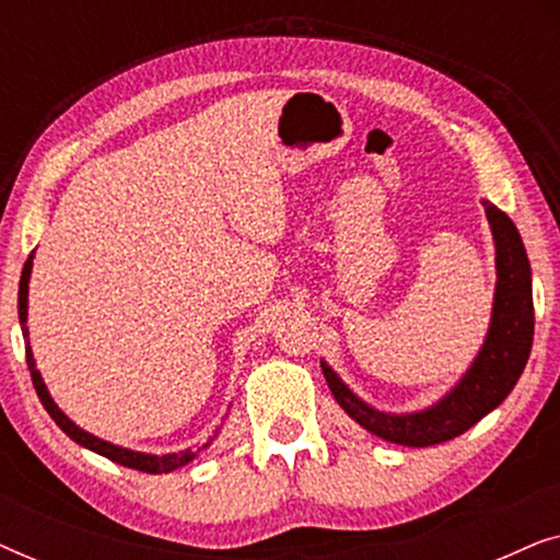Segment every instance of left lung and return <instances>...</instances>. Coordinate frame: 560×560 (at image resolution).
Listing matches in <instances>:
<instances>
[{
    "mask_svg": "<svg viewBox=\"0 0 560 560\" xmlns=\"http://www.w3.org/2000/svg\"><path fill=\"white\" fill-rule=\"evenodd\" d=\"M485 209L497 244V278L500 280H497L492 326H489L485 349L479 351L477 362L458 382L454 393L443 397L435 408L416 412V416H385L351 395L347 385L326 364H320L336 402L359 425L380 439L418 448L456 439L474 423H479L489 410H494L512 393L525 370L535 331L530 262H527L517 226L512 224L508 213L489 201H485Z\"/></svg>",
    "mask_w": 560,
    "mask_h": 560,
    "instance_id": "obj_1",
    "label": "left lung"
}]
</instances>
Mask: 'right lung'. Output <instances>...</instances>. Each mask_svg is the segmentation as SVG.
I'll return each instance as SVG.
<instances>
[{"label":"right lung","instance_id":"1","mask_svg":"<svg viewBox=\"0 0 560 560\" xmlns=\"http://www.w3.org/2000/svg\"><path fill=\"white\" fill-rule=\"evenodd\" d=\"M30 270H33V257L27 259L25 267H22V278H20V293H18V313H20V324H22V334L27 336V280H30ZM25 357H27V370H30V377H33V385H35V393L40 397L43 408L48 410V416L56 420L60 431L66 435H71L75 443H81V446H86L91 451H96V454H102L106 458H112V462H117L121 466H129V469H137V471H148V474H165V471H173L178 469V466L194 462L196 454L194 451H180V454H167V456H148V454H137V451H127V448H119L114 446V443H106L102 439H96V435H91L86 431H81L79 425L71 423L63 412L58 410V405L52 402V397L48 395V389L43 385V377L40 372L35 370V359H33V349L25 347Z\"/></svg>","mask_w":560,"mask_h":560}]
</instances>
